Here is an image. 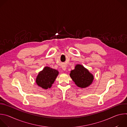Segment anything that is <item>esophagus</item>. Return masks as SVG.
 <instances>
[{
    "instance_id": "esophagus-1",
    "label": "esophagus",
    "mask_w": 127,
    "mask_h": 127,
    "mask_svg": "<svg viewBox=\"0 0 127 127\" xmlns=\"http://www.w3.org/2000/svg\"><path fill=\"white\" fill-rule=\"evenodd\" d=\"M62 69L63 70V71H66V67H65V66H63V67H62Z\"/></svg>"
}]
</instances>
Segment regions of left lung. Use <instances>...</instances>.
<instances>
[{"label": "left lung", "instance_id": "left-lung-1", "mask_svg": "<svg viewBox=\"0 0 127 127\" xmlns=\"http://www.w3.org/2000/svg\"><path fill=\"white\" fill-rule=\"evenodd\" d=\"M70 76L78 87L82 88L90 86L94 79L93 74L81 64L76 65L74 69L70 71Z\"/></svg>", "mask_w": 127, "mask_h": 127}]
</instances>
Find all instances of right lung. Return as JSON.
<instances>
[{
  "instance_id": "1",
  "label": "right lung",
  "mask_w": 127,
  "mask_h": 127,
  "mask_svg": "<svg viewBox=\"0 0 127 127\" xmlns=\"http://www.w3.org/2000/svg\"><path fill=\"white\" fill-rule=\"evenodd\" d=\"M58 74V70L46 66L39 72L36 77L35 82L39 86L47 89L52 87Z\"/></svg>"
}]
</instances>
